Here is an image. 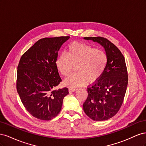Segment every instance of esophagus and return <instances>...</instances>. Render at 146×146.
I'll return each instance as SVG.
<instances>
[{"label": "esophagus", "instance_id": "obj_1", "mask_svg": "<svg viewBox=\"0 0 146 146\" xmlns=\"http://www.w3.org/2000/svg\"><path fill=\"white\" fill-rule=\"evenodd\" d=\"M76 90H77V89H76V88H69V92H74V91H76Z\"/></svg>", "mask_w": 146, "mask_h": 146}]
</instances>
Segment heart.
<instances>
[{
  "label": "heart",
  "mask_w": 146,
  "mask_h": 146,
  "mask_svg": "<svg viewBox=\"0 0 146 146\" xmlns=\"http://www.w3.org/2000/svg\"><path fill=\"white\" fill-rule=\"evenodd\" d=\"M108 55L105 51L85 44L73 42L56 60V67L63 76H68L76 66V72L66 79L64 84L76 88L87 83H94L102 76L108 64Z\"/></svg>",
  "instance_id": "b5f03b06"
}]
</instances>
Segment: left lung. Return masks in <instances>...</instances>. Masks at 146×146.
<instances>
[{
  "instance_id": "8db88e82",
  "label": "left lung",
  "mask_w": 146,
  "mask_h": 146,
  "mask_svg": "<svg viewBox=\"0 0 146 146\" xmlns=\"http://www.w3.org/2000/svg\"><path fill=\"white\" fill-rule=\"evenodd\" d=\"M104 47L108 64L104 74L88 87V96L83 105L86 115L96 121L111 118L122 104L128 85V73L124 56L119 48L103 37H85Z\"/></svg>"
}]
</instances>
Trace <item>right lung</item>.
Instances as JSON below:
<instances>
[{"label":"right lung","instance_id":"add662e5","mask_svg":"<svg viewBox=\"0 0 146 146\" xmlns=\"http://www.w3.org/2000/svg\"><path fill=\"white\" fill-rule=\"evenodd\" d=\"M69 36L39 39L22 55L16 88L22 103L33 117L49 121L60 112L68 88L54 90L61 82L56 67L58 53Z\"/></svg>","mask_w":146,"mask_h":146}]
</instances>
